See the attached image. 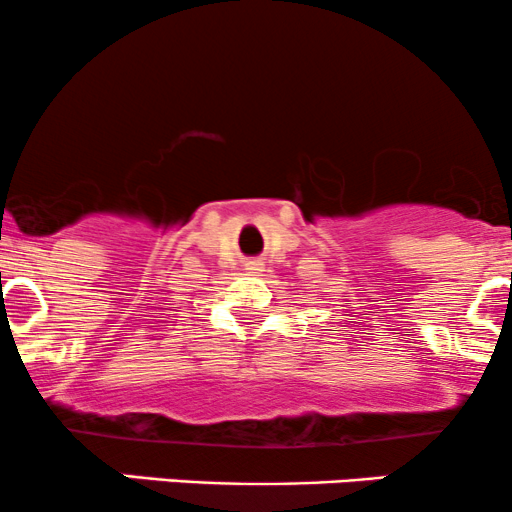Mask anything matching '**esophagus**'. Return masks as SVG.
<instances>
[{
	"instance_id": "esophagus-1",
	"label": "esophagus",
	"mask_w": 512,
	"mask_h": 512,
	"mask_svg": "<svg viewBox=\"0 0 512 512\" xmlns=\"http://www.w3.org/2000/svg\"><path fill=\"white\" fill-rule=\"evenodd\" d=\"M262 267H264L262 260H248V262H245V269H248L250 274H260Z\"/></svg>"
}]
</instances>
